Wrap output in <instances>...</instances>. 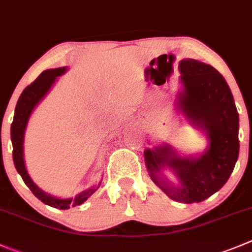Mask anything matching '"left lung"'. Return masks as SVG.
I'll use <instances>...</instances> for the list:
<instances>
[{
    "label": "left lung",
    "mask_w": 252,
    "mask_h": 252,
    "mask_svg": "<svg viewBox=\"0 0 252 252\" xmlns=\"http://www.w3.org/2000/svg\"><path fill=\"white\" fill-rule=\"evenodd\" d=\"M184 92L178 106L209 137V148L199 158L178 157L164 146L146 150V166L152 181L176 202L199 203L219 190L234 171L239 157V114L224 76L212 65L186 59L179 63ZM171 166L181 187L167 184L159 168Z\"/></svg>",
    "instance_id": "left-lung-1"
}]
</instances>
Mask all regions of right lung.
Here are the masks:
<instances>
[{
  "label": "right lung",
  "mask_w": 252,
  "mask_h": 252,
  "mask_svg": "<svg viewBox=\"0 0 252 252\" xmlns=\"http://www.w3.org/2000/svg\"><path fill=\"white\" fill-rule=\"evenodd\" d=\"M65 71V68H57L44 70L31 85L23 90L21 94L20 99L17 101L16 110H14L13 122L11 125V140L12 146H13V162L17 172L21 174L23 182L27 184L28 188L32 190V193L37 196L38 199L42 200L44 204L50 205L53 208H58V209H69L70 207H76L80 205L88 199L89 196L92 195L97 188H90L88 190L83 191L81 194L76 195L74 199H58L52 195H48L44 191L40 190L37 186L32 182L31 177L28 176L27 169L25 166V160H23V136H25L26 126H27L28 117L31 112L34 109L35 105L40 101L43 96L48 93L50 86L56 81L57 76L62 75Z\"/></svg>",
  "instance_id": "obj_1"
}]
</instances>
